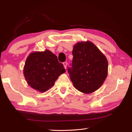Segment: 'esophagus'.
<instances>
[{
	"label": "esophagus",
	"mask_w": 132,
	"mask_h": 132,
	"mask_svg": "<svg viewBox=\"0 0 132 132\" xmlns=\"http://www.w3.org/2000/svg\"><path fill=\"white\" fill-rule=\"evenodd\" d=\"M67 63L66 62L63 63V65H64V67L65 69H67Z\"/></svg>",
	"instance_id": "esophagus-1"
}]
</instances>
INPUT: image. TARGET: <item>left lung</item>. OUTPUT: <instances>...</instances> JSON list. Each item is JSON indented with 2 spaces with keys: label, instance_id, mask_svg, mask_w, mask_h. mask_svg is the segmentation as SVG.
<instances>
[{
  "label": "left lung",
  "instance_id": "8db88e82",
  "mask_svg": "<svg viewBox=\"0 0 132 132\" xmlns=\"http://www.w3.org/2000/svg\"><path fill=\"white\" fill-rule=\"evenodd\" d=\"M71 67L68 68L74 87L79 91L90 94L101 86L108 74V62L93 43L78 42L74 46Z\"/></svg>",
  "mask_w": 132,
  "mask_h": 132
}]
</instances>
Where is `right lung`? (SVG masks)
<instances>
[{"mask_svg": "<svg viewBox=\"0 0 132 132\" xmlns=\"http://www.w3.org/2000/svg\"><path fill=\"white\" fill-rule=\"evenodd\" d=\"M65 71L56 55L46 50L29 55L23 68V75L32 88L44 93L53 86L59 76Z\"/></svg>", "mask_w": 132, "mask_h": 132, "instance_id": "right-lung-1", "label": "right lung"}]
</instances>
